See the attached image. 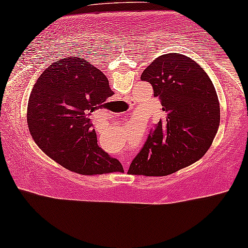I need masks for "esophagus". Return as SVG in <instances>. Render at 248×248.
<instances>
[{"instance_id": "1", "label": "esophagus", "mask_w": 248, "mask_h": 248, "mask_svg": "<svg viewBox=\"0 0 248 248\" xmlns=\"http://www.w3.org/2000/svg\"><path fill=\"white\" fill-rule=\"evenodd\" d=\"M123 165H124V169H125V170L128 169V162H127V161H124V162H123Z\"/></svg>"}]
</instances>
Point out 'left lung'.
<instances>
[{"label":"left lung","mask_w":248,"mask_h":248,"mask_svg":"<svg viewBox=\"0 0 248 248\" xmlns=\"http://www.w3.org/2000/svg\"><path fill=\"white\" fill-rule=\"evenodd\" d=\"M153 86L165 115L159 120L128 173L165 176L206 153L220 121L215 87L195 61L178 53L155 59L140 75Z\"/></svg>","instance_id":"8db88e82"}]
</instances>
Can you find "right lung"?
<instances>
[{"instance_id":"right-lung-1","label":"right lung","mask_w":248,"mask_h":248,"mask_svg":"<svg viewBox=\"0 0 248 248\" xmlns=\"http://www.w3.org/2000/svg\"><path fill=\"white\" fill-rule=\"evenodd\" d=\"M106 76L81 58L55 61L34 84L28 104L32 139L53 161L82 175L121 172L97 145L92 113L112 96Z\"/></svg>"}]
</instances>
